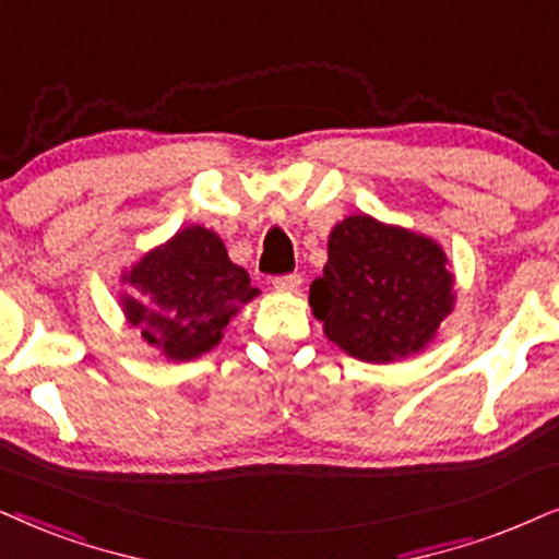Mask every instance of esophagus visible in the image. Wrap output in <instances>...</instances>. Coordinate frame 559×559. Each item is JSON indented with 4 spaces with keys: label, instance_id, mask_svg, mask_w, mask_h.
I'll return each instance as SVG.
<instances>
[{
    "label": "esophagus",
    "instance_id": "1",
    "mask_svg": "<svg viewBox=\"0 0 559 559\" xmlns=\"http://www.w3.org/2000/svg\"><path fill=\"white\" fill-rule=\"evenodd\" d=\"M273 286L278 288V292H299V286H301V275H299V273L275 275V278H273Z\"/></svg>",
    "mask_w": 559,
    "mask_h": 559
}]
</instances>
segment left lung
Here are the masks:
<instances>
[{
	"label": "left lung",
	"mask_w": 559,
	"mask_h": 559,
	"mask_svg": "<svg viewBox=\"0 0 559 559\" xmlns=\"http://www.w3.org/2000/svg\"><path fill=\"white\" fill-rule=\"evenodd\" d=\"M451 286L447 255L433 239L361 214L332 229L309 304L345 353L390 364L426 348L454 307Z\"/></svg>",
	"instance_id": "8db88e82"
}]
</instances>
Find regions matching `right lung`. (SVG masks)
I'll use <instances>...</instances> for the list:
<instances>
[{"instance_id": "right-lung-1", "label": "right lung", "mask_w": 559, "mask_h": 559, "mask_svg": "<svg viewBox=\"0 0 559 559\" xmlns=\"http://www.w3.org/2000/svg\"><path fill=\"white\" fill-rule=\"evenodd\" d=\"M126 281L139 292V299H123L129 322L173 361L214 348L229 317L258 294L222 239L203 227L178 231L133 265Z\"/></svg>"}]
</instances>
